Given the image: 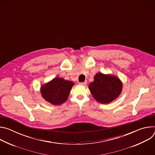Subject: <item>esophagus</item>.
<instances>
[{"mask_svg":"<svg viewBox=\"0 0 155 155\" xmlns=\"http://www.w3.org/2000/svg\"><path fill=\"white\" fill-rule=\"evenodd\" d=\"M86 83H87V81H84V82H81V83H80V84H81V85H86Z\"/></svg>","mask_w":155,"mask_h":155,"instance_id":"obj_1","label":"esophagus"}]
</instances>
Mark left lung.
Masks as SVG:
<instances>
[{"instance_id": "1", "label": "left lung", "mask_w": 155, "mask_h": 155, "mask_svg": "<svg viewBox=\"0 0 155 155\" xmlns=\"http://www.w3.org/2000/svg\"><path fill=\"white\" fill-rule=\"evenodd\" d=\"M123 83L117 77L97 73L94 81L89 84V90L93 97L99 102L109 104L117 99L121 94Z\"/></svg>"}]
</instances>
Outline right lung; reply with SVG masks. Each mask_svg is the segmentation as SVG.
Wrapping results in <instances>:
<instances>
[{
  "label": "right lung",
  "instance_id": "1",
  "mask_svg": "<svg viewBox=\"0 0 155 155\" xmlns=\"http://www.w3.org/2000/svg\"><path fill=\"white\" fill-rule=\"evenodd\" d=\"M74 83L56 77L40 87L42 97L46 101L58 105L67 101Z\"/></svg>",
  "mask_w": 155,
  "mask_h": 155
}]
</instances>
